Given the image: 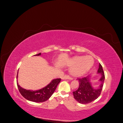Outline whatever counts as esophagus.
<instances>
[{
	"label": "esophagus",
	"instance_id": "34e87169",
	"mask_svg": "<svg viewBox=\"0 0 123 123\" xmlns=\"http://www.w3.org/2000/svg\"><path fill=\"white\" fill-rule=\"evenodd\" d=\"M62 80H72V78L70 76H68V75H64L62 78Z\"/></svg>",
	"mask_w": 123,
	"mask_h": 123
}]
</instances>
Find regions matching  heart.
Wrapping results in <instances>:
<instances>
[{
  "label": "heart",
  "instance_id": "b5f03b06",
  "mask_svg": "<svg viewBox=\"0 0 123 123\" xmlns=\"http://www.w3.org/2000/svg\"><path fill=\"white\" fill-rule=\"evenodd\" d=\"M94 62L93 58L90 56L74 57L70 63V65L72 67L71 72L75 76L83 75L90 70Z\"/></svg>",
  "mask_w": 123,
  "mask_h": 123
}]
</instances>
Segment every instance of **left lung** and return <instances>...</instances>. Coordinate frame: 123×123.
<instances>
[{"label":"left lung","mask_w":123,"mask_h":123,"mask_svg":"<svg viewBox=\"0 0 123 123\" xmlns=\"http://www.w3.org/2000/svg\"><path fill=\"white\" fill-rule=\"evenodd\" d=\"M97 73L100 75L98 80L100 83L98 88L93 87L91 82V76L90 75L77 79L79 82V88L76 91L73 92L74 98L77 102L83 104H88L94 101L98 98L102 90L105 80V74L100 64H99Z\"/></svg>","instance_id":"1"}]
</instances>
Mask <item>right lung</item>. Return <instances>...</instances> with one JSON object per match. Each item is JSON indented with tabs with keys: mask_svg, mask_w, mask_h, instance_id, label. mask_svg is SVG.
Instances as JSON below:
<instances>
[{
	"mask_svg": "<svg viewBox=\"0 0 123 123\" xmlns=\"http://www.w3.org/2000/svg\"><path fill=\"white\" fill-rule=\"evenodd\" d=\"M40 55L41 53L34 56H39ZM17 78L18 72L16 79H17ZM61 80V79L53 80L51 81L50 83L46 86V87L36 91L26 90V89L21 87L18 85V82H17V85L18 90H19L20 94L25 99L33 102L41 103L46 101L47 100H48L51 97L55 91L57 85L60 83Z\"/></svg>",
	"mask_w": 123,
	"mask_h": 123,
	"instance_id": "right-lung-1",
	"label": "right lung"
}]
</instances>
